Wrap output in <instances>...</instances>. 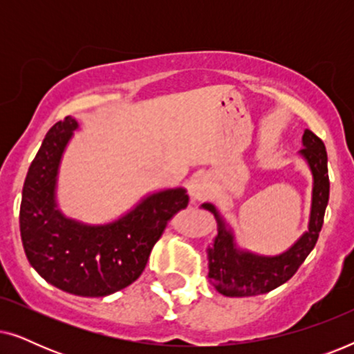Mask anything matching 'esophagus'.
Instances as JSON below:
<instances>
[{"instance_id":"obj_1","label":"esophagus","mask_w":354,"mask_h":354,"mask_svg":"<svg viewBox=\"0 0 354 354\" xmlns=\"http://www.w3.org/2000/svg\"><path fill=\"white\" fill-rule=\"evenodd\" d=\"M211 178L207 174L200 172L192 178L188 183V195H190L192 201H203L211 195Z\"/></svg>"}]
</instances>
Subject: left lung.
<instances>
[{"mask_svg":"<svg viewBox=\"0 0 354 354\" xmlns=\"http://www.w3.org/2000/svg\"><path fill=\"white\" fill-rule=\"evenodd\" d=\"M303 149L299 154L306 159L313 172V203L308 232L299 236L297 243L277 256H261L248 250H240L235 243L234 232L225 224L211 203H203V209L214 214L217 235L211 248H207L209 277L217 292L225 297H254L269 293L280 287L297 272L303 261L311 253L324 224V214L328 203L327 151L324 142L311 130H304Z\"/></svg>","mask_w":354,"mask_h":354,"instance_id":"1","label":"left lung"}]
</instances>
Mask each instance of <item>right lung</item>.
Wrapping results in <instances>:
<instances>
[{
    "instance_id": "add662e5",
    "label": "right lung",
    "mask_w": 354,
    "mask_h": 354,
    "mask_svg": "<svg viewBox=\"0 0 354 354\" xmlns=\"http://www.w3.org/2000/svg\"><path fill=\"white\" fill-rule=\"evenodd\" d=\"M79 129L67 115L48 130L22 188V245L28 263L62 292L106 297L142 275L167 222L188 205L185 188L148 195L118 221L88 225L57 209L56 185L62 153Z\"/></svg>"
}]
</instances>
